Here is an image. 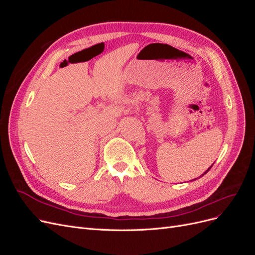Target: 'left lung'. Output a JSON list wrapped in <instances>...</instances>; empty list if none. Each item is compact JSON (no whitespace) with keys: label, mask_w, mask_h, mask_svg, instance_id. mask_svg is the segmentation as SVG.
I'll return each mask as SVG.
<instances>
[{"label":"left lung","mask_w":255,"mask_h":255,"mask_svg":"<svg viewBox=\"0 0 255 255\" xmlns=\"http://www.w3.org/2000/svg\"><path fill=\"white\" fill-rule=\"evenodd\" d=\"M213 165H214V164H213ZM213 165H212V166H211V167H210V168H208V169H207V170H206V171H205V172H204V173H203V174H202V175H204V174H205V173H207V172H208V171H210V169H211V168H212V167H213ZM202 175H201V176H202ZM195 180H196V179H195Z\"/></svg>","instance_id":"left-lung-1"}]
</instances>
